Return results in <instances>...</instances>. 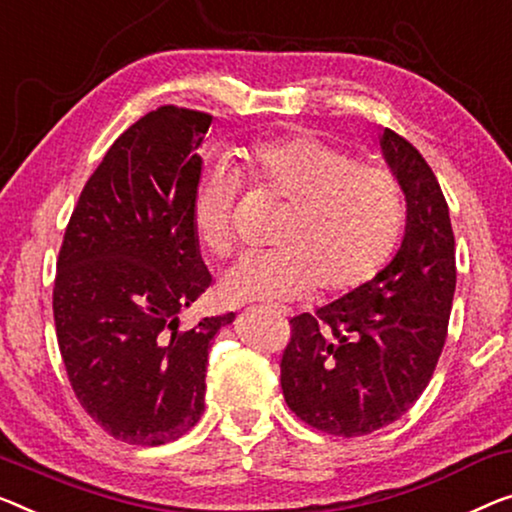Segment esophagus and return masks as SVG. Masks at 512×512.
Returning a JSON list of instances; mask_svg holds the SVG:
<instances>
[{"label":"esophagus","instance_id":"34e87169","mask_svg":"<svg viewBox=\"0 0 512 512\" xmlns=\"http://www.w3.org/2000/svg\"><path fill=\"white\" fill-rule=\"evenodd\" d=\"M282 312V315H289V310H280Z\"/></svg>","mask_w":512,"mask_h":512}]
</instances>
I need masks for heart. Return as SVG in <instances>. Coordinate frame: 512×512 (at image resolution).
<instances>
[{
  "label": "heart",
  "instance_id": "heart-1",
  "mask_svg": "<svg viewBox=\"0 0 512 512\" xmlns=\"http://www.w3.org/2000/svg\"><path fill=\"white\" fill-rule=\"evenodd\" d=\"M257 190L285 200L276 250L243 253L220 278L230 303H285L312 287L342 294L384 269L404 225V188L388 167L358 163L349 151L315 135L280 137L241 151ZM241 177L223 163L202 172L190 202L197 241L225 255L234 239Z\"/></svg>",
  "mask_w": 512,
  "mask_h": 512
}]
</instances>
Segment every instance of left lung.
Segmentation results:
<instances>
[{
    "instance_id": "1",
    "label": "left lung",
    "mask_w": 512,
    "mask_h": 512,
    "mask_svg": "<svg viewBox=\"0 0 512 512\" xmlns=\"http://www.w3.org/2000/svg\"><path fill=\"white\" fill-rule=\"evenodd\" d=\"M381 149L407 197L402 246L365 285L289 319L280 361L287 407L335 437L381 430L421 398L453 308L455 236L439 181L421 151L391 128Z\"/></svg>"
}]
</instances>
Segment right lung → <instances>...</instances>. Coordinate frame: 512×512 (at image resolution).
<instances>
[{
    "label": "right lung",
    "mask_w": 512,
    "mask_h": 512,
    "mask_svg": "<svg viewBox=\"0 0 512 512\" xmlns=\"http://www.w3.org/2000/svg\"><path fill=\"white\" fill-rule=\"evenodd\" d=\"M211 121L160 105L126 128L82 188L59 248L52 312L68 381L126 444H167L200 421L211 340L234 319H179L211 285L190 220Z\"/></svg>",
    "instance_id": "right-lung-1"
}]
</instances>
